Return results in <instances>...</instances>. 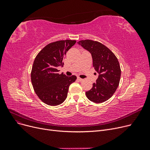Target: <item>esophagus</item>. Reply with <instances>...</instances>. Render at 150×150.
Listing matches in <instances>:
<instances>
[{"instance_id":"esophagus-1","label":"esophagus","mask_w":150,"mask_h":150,"mask_svg":"<svg viewBox=\"0 0 150 150\" xmlns=\"http://www.w3.org/2000/svg\"><path fill=\"white\" fill-rule=\"evenodd\" d=\"M77 79H78V80L79 81H83V79H82V78H80V77H78Z\"/></svg>"}]
</instances>
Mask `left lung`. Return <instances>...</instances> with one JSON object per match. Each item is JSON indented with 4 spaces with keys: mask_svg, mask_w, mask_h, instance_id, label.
<instances>
[{
    "mask_svg": "<svg viewBox=\"0 0 150 150\" xmlns=\"http://www.w3.org/2000/svg\"><path fill=\"white\" fill-rule=\"evenodd\" d=\"M78 44L91 53L93 67L99 74L92 89L86 92V97L93 103H103L113 96L119 85L121 76L119 62L111 50L98 41L86 39Z\"/></svg>",
    "mask_w": 150,
    "mask_h": 150,
    "instance_id": "1",
    "label": "left lung"
}]
</instances>
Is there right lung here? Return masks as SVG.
I'll return each instance as SVG.
<instances>
[{"mask_svg":"<svg viewBox=\"0 0 150 150\" xmlns=\"http://www.w3.org/2000/svg\"><path fill=\"white\" fill-rule=\"evenodd\" d=\"M76 43L75 40H61L51 42L38 53L31 72L33 89L43 103L57 106L64 101L69 86L76 76L58 74L57 67L63 66L62 59L67 52Z\"/></svg>","mask_w":150,"mask_h":150,"instance_id":"right-lung-1","label":"right lung"}]
</instances>
